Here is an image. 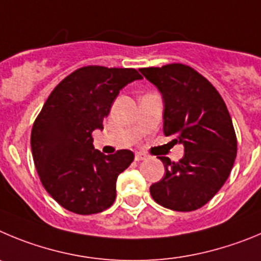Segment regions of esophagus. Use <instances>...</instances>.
<instances>
[{"instance_id": "obj_1", "label": "esophagus", "mask_w": 261, "mask_h": 261, "mask_svg": "<svg viewBox=\"0 0 261 261\" xmlns=\"http://www.w3.org/2000/svg\"><path fill=\"white\" fill-rule=\"evenodd\" d=\"M147 154L145 153H142V152H136L135 153V160L136 161H143V160L147 159Z\"/></svg>"}]
</instances>
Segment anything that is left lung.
I'll use <instances>...</instances> for the list:
<instances>
[{
  "mask_svg": "<svg viewBox=\"0 0 261 261\" xmlns=\"http://www.w3.org/2000/svg\"><path fill=\"white\" fill-rule=\"evenodd\" d=\"M140 72L164 100V134L185 147L178 161L159 157L165 175L149 187L160 205L178 212L199 210L224 186L237 156V136L221 95L196 70L182 63Z\"/></svg>",
  "mask_w": 261,
  "mask_h": 261,
  "instance_id": "1",
  "label": "left lung"
}]
</instances>
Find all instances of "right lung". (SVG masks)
I'll list each match as a JSON object with an SVG mask.
<instances>
[{
    "instance_id": "obj_1",
    "label": "right lung",
    "mask_w": 261,
    "mask_h": 261,
    "mask_svg": "<svg viewBox=\"0 0 261 261\" xmlns=\"http://www.w3.org/2000/svg\"><path fill=\"white\" fill-rule=\"evenodd\" d=\"M138 79L142 75L135 69L81 67L51 91L35 119L31 149L37 174L65 210L93 215L116 200L117 178L134 153H101L93 148L92 133L102 128L119 91Z\"/></svg>"
}]
</instances>
